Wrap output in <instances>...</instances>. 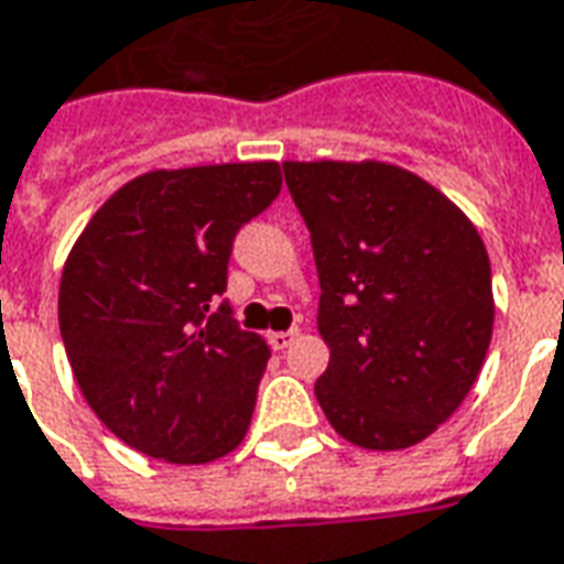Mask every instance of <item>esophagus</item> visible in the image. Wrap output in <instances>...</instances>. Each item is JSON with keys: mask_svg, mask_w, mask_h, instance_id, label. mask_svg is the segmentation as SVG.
Segmentation results:
<instances>
[{"mask_svg": "<svg viewBox=\"0 0 564 564\" xmlns=\"http://www.w3.org/2000/svg\"><path fill=\"white\" fill-rule=\"evenodd\" d=\"M295 338H299V329H286V333H269V345L274 350H283V348H290Z\"/></svg>", "mask_w": 564, "mask_h": 564, "instance_id": "obj_1", "label": "esophagus"}]
</instances>
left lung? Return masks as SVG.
Listing matches in <instances>:
<instances>
[{"label":"left lung","mask_w":564,"mask_h":564,"mask_svg":"<svg viewBox=\"0 0 564 564\" xmlns=\"http://www.w3.org/2000/svg\"><path fill=\"white\" fill-rule=\"evenodd\" d=\"M283 176L321 278L323 415L354 446H415L464 403L486 360V243L455 200L388 161H283Z\"/></svg>","instance_id":"8db88e82"}]
</instances>
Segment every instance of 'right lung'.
<instances>
[{
	"instance_id": "right-lung-1",
	"label": "right lung",
	"mask_w": 564,
	"mask_h": 564,
	"mask_svg": "<svg viewBox=\"0 0 564 564\" xmlns=\"http://www.w3.org/2000/svg\"><path fill=\"white\" fill-rule=\"evenodd\" d=\"M278 161L149 171L90 216L61 274V336L94 415L149 458L241 446L265 338L228 317L231 241L281 192Z\"/></svg>"
}]
</instances>
